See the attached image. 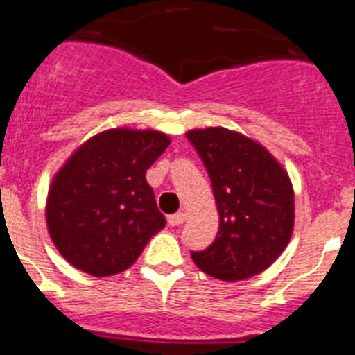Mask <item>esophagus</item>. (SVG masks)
<instances>
[{"label": "esophagus", "instance_id": "obj_1", "mask_svg": "<svg viewBox=\"0 0 355 355\" xmlns=\"http://www.w3.org/2000/svg\"><path fill=\"white\" fill-rule=\"evenodd\" d=\"M184 221H185L184 212H177V214H171V216H168V223H170L171 226H180Z\"/></svg>", "mask_w": 355, "mask_h": 355}]
</instances>
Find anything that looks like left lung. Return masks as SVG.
<instances>
[{"label": "left lung", "mask_w": 355, "mask_h": 355, "mask_svg": "<svg viewBox=\"0 0 355 355\" xmlns=\"http://www.w3.org/2000/svg\"><path fill=\"white\" fill-rule=\"evenodd\" d=\"M187 139L209 171L219 212L217 237L191 258L205 274L232 283L263 272L292 237L288 173L260 143L235 130L194 129Z\"/></svg>", "instance_id": "8db88e82"}]
</instances>
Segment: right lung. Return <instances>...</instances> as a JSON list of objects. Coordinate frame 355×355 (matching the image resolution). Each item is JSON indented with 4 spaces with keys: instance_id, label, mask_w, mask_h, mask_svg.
Wrapping results in <instances>:
<instances>
[{
    "instance_id": "add662e5",
    "label": "right lung",
    "mask_w": 355,
    "mask_h": 355,
    "mask_svg": "<svg viewBox=\"0 0 355 355\" xmlns=\"http://www.w3.org/2000/svg\"><path fill=\"white\" fill-rule=\"evenodd\" d=\"M171 139L159 130L111 129L83 143L51 184L46 205L54 245L95 277L129 269L166 226L146 170Z\"/></svg>"
}]
</instances>
